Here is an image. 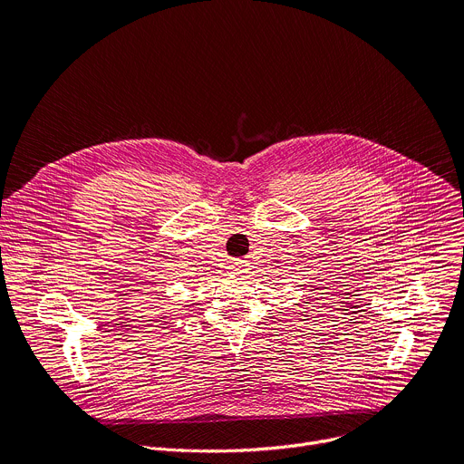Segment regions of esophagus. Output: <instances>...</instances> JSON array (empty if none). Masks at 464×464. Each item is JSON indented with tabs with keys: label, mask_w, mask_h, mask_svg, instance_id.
<instances>
[{
	"label": "esophagus",
	"mask_w": 464,
	"mask_h": 464,
	"mask_svg": "<svg viewBox=\"0 0 464 464\" xmlns=\"http://www.w3.org/2000/svg\"><path fill=\"white\" fill-rule=\"evenodd\" d=\"M229 270H231V274H242L246 270V264L242 260H237V262L231 264Z\"/></svg>",
	"instance_id": "obj_1"
}]
</instances>
